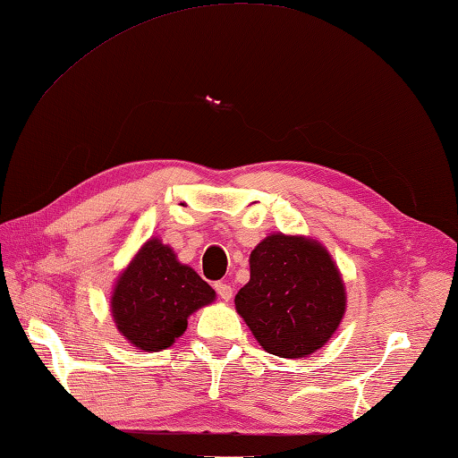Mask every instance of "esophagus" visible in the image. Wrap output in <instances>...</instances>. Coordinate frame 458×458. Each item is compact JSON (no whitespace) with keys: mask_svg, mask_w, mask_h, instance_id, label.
Returning a JSON list of instances; mask_svg holds the SVG:
<instances>
[{"mask_svg":"<svg viewBox=\"0 0 458 458\" xmlns=\"http://www.w3.org/2000/svg\"><path fill=\"white\" fill-rule=\"evenodd\" d=\"M215 289L222 301H230L232 299V286L228 283H216Z\"/></svg>","mask_w":458,"mask_h":458,"instance_id":"obj_1","label":"esophagus"}]
</instances>
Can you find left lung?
<instances>
[{
    "mask_svg": "<svg viewBox=\"0 0 458 458\" xmlns=\"http://www.w3.org/2000/svg\"><path fill=\"white\" fill-rule=\"evenodd\" d=\"M250 271L236 310L267 353L299 359L332 337L345 312V289L320 243L273 233L251 251Z\"/></svg>",
    "mask_w": 458,
    "mask_h": 458,
    "instance_id": "left-lung-1",
    "label": "left lung"
}]
</instances>
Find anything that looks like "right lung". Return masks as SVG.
<instances>
[{
  "instance_id": "obj_1",
  "label": "right lung",
  "mask_w": 458,
  "mask_h": 458,
  "mask_svg": "<svg viewBox=\"0 0 458 458\" xmlns=\"http://www.w3.org/2000/svg\"><path fill=\"white\" fill-rule=\"evenodd\" d=\"M215 301V291L175 259L172 248L150 240L138 251L113 294L119 332L144 351L165 349L187 329V318Z\"/></svg>"
}]
</instances>
